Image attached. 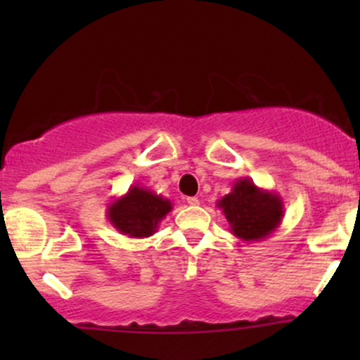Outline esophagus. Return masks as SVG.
<instances>
[{"mask_svg":"<svg viewBox=\"0 0 360 360\" xmlns=\"http://www.w3.org/2000/svg\"><path fill=\"white\" fill-rule=\"evenodd\" d=\"M186 203H188L189 206H198V205H200V200H198V198L191 196V198H188V200H186Z\"/></svg>","mask_w":360,"mask_h":360,"instance_id":"34e87169","label":"esophagus"}]
</instances>
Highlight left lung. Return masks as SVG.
<instances>
[{
  "instance_id": "left-lung-1",
  "label": "left lung",
  "mask_w": 360,
  "mask_h": 360,
  "mask_svg": "<svg viewBox=\"0 0 360 360\" xmlns=\"http://www.w3.org/2000/svg\"><path fill=\"white\" fill-rule=\"evenodd\" d=\"M217 206L225 214L230 232L247 243L269 237L284 217L279 194L259 188L249 177L235 181L232 193L218 200Z\"/></svg>"
}]
</instances>
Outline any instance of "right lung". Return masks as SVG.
I'll return each instance as SVG.
<instances>
[{
	"label": "right lung",
	"instance_id": "add662e5",
	"mask_svg": "<svg viewBox=\"0 0 360 360\" xmlns=\"http://www.w3.org/2000/svg\"><path fill=\"white\" fill-rule=\"evenodd\" d=\"M171 210L172 203L167 198L135 184L110 203L106 217L120 233L130 238H147L157 232L159 223Z\"/></svg>",
	"mask_w": 360,
	"mask_h": 360
}]
</instances>
